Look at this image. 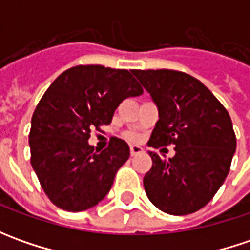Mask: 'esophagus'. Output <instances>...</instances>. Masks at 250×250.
<instances>
[{"label":"esophagus","instance_id":"esophagus-1","mask_svg":"<svg viewBox=\"0 0 250 250\" xmlns=\"http://www.w3.org/2000/svg\"><path fill=\"white\" fill-rule=\"evenodd\" d=\"M140 153H143V149L140 146H130V156H136Z\"/></svg>","mask_w":250,"mask_h":250}]
</instances>
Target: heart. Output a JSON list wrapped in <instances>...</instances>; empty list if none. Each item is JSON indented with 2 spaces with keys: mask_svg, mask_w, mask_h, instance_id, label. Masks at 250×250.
Instances as JSON below:
<instances>
[{
  "mask_svg": "<svg viewBox=\"0 0 250 250\" xmlns=\"http://www.w3.org/2000/svg\"><path fill=\"white\" fill-rule=\"evenodd\" d=\"M126 138H128V140H130V142H138V140L140 139V135L139 133H135V132H130V133L126 135Z\"/></svg>",
  "mask_w": 250,
  "mask_h": 250,
  "instance_id": "1",
  "label": "heart"
}]
</instances>
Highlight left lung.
I'll return each instance as SVG.
<instances>
[{
    "label": "left lung",
    "mask_w": 250,
    "mask_h": 250,
    "mask_svg": "<svg viewBox=\"0 0 250 250\" xmlns=\"http://www.w3.org/2000/svg\"><path fill=\"white\" fill-rule=\"evenodd\" d=\"M159 107L150 147L174 145L175 156L160 159L143 178L150 202L161 211L185 216L205 207L229 172L236 138L232 121L216 96L196 78L172 69H135Z\"/></svg>",
    "instance_id": "1"
}]
</instances>
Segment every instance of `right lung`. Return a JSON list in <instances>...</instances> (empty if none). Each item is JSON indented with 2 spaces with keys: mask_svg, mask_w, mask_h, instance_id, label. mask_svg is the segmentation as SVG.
Returning a JSON list of instances; mask_svg holds the SVG:
<instances>
[{
  "mask_svg": "<svg viewBox=\"0 0 250 250\" xmlns=\"http://www.w3.org/2000/svg\"><path fill=\"white\" fill-rule=\"evenodd\" d=\"M143 89L126 69L78 65L47 89L32 117L30 163L44 193L66 211L96 206L110 192L117 171L129 159V146L111 138L94 151L90 132L108 125L122 100Z\"/></svg>",
  "mask_w": 250,
  "mask_h": 250,
  "instance_id": "1",
  "label": "right lung"
}]
</instances>
